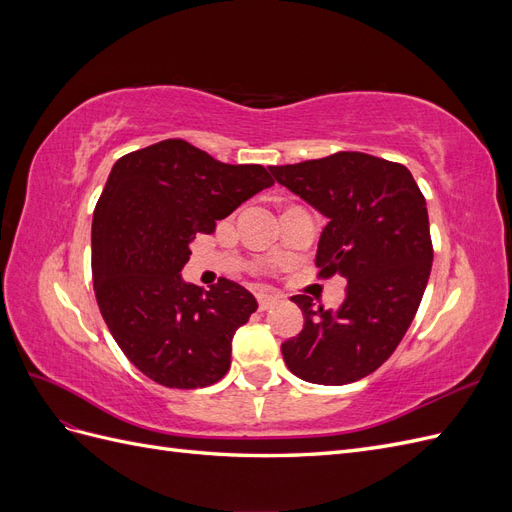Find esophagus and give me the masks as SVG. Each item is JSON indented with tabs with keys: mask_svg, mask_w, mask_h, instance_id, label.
<instances>
[{
	"mask_svg": "<svg viewBox=\"0 0 512 512\" xmlns=\"http://www.w3.org/2000/svg\"><path fill=\"white\" fill-rule=\"evenodd\" d=\"M256 299H258V307L260 309H269V307H273L277 303L275 294H269V292H258Z\"/></svg>",
	"mask_w": 512,
	"mask_h": 512,
	"instance_id": "34e87169",
	"label": "esophagus"
}]
</instances>
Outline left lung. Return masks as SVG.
<instances>
[{
  "label": "left lung",
  "instance_id": "1",
  "mask_svg": "<svg viewBox=\"0 0 512 512\" xmlns=\"http://www.w3.org/2000/svg\"><path fill=\"white\" fill-rule=\"evenodd\" d=\"M269 170L327 215L316 265L320 277L348 282L335 312L292 297L305 322L282 344L284 361L305 382L361 380L395 352L421 305L433 260L425 196L404 164L361 151Z\"/></svg>",
  "mask_w": 512,
  "mask_h": 512
}]
</instances>
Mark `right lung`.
<instances>
[{
	"label": "right lung",
	"instance_id": "obj_1",
	"mask_svg": "<svg viewBox=\"0 0 512 512\" xmlns=\"http://www.w3.org/2000/svg\"><path fill=\"white\" fill-rule=\"evenodd\" d=\"M269 185L265 166L224 164L181 138L115 162L91 224V275L108 331L153 382L203 389L226 376L254 294L224 277L203 290L179 273L198 232Z\"/></svg>",
	"mask_w": 512,
	"mask_h": 512
}]
</instances>
